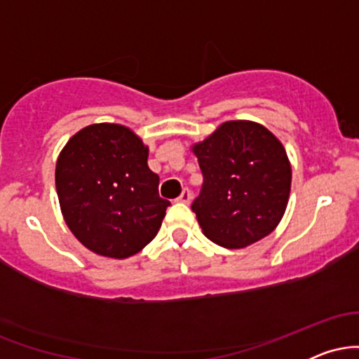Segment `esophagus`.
<instances>
[{"instance_id": "obj_1", "label": "esophagus", "mask_w": 359, "mask_h": 359, "mask_svg": "<svg viewBox=\"0 0 359 359\" xmlns=\"http://www.w3.org/2000/svg\"><path fill=\"white\" fill-rule=\"evenodd\" d=\"M177 201H179V203H182V204H189L192 201V192L189 191V189H184L182 194L177 197Z\"/></svg>"}]
</instances>
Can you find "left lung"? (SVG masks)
Listing matches in <instances>:
<instances>
[{"label":"left lung","mask_w":359,"mask_h":359,"mask_svg":"<svg viewBox=\"0 0 359 359\" xmlns=\"http://www.w3.org/2000/svg\"><path fill=\"white\" fill-rule=\"evenodd\" d=\"M204 182L192 211L205 238L238 250L269 236L290 196L285 148L263 125L226 121L192 147Z\"/></svg>","instance_id":"left-lung-1"}]
</instances>
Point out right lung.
I'll return each mask as SVG.
<instances>
[{
	"instance_id": "right-lung-1",
	"label": "right lung",
	"mask_w": 359,
	"mask_h": 359,
	"mask_svg": "<svg viewBox=\"0 0 359 359\" xmlns=\"http://www.w3.org/2000/svg\"><path fill=\"white\" fill-rule=\"evenodd\" d=\"M148 147L130 128L96 123L62 148L55 187L65 224L86 248L123 259L158 233L170 203L158 196Z\"/></svg>"
}]
</instances>
